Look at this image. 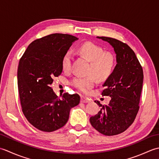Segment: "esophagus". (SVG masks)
Wrapping results in <instances>:
<instances>
[{
    "label": "esophagus",
    "mask_w": 159,
    "mask_h": 159,
    "mask_svg": "<svg viewBox=\"0 0 159 159\" xmlns=\"http://www.w3.org/2000/svg\"><path fill=\"white\" fill-rule=\"evenodd\" d=\"M80 102L83 103H87V102H89V101L88 99H87L86 98L81 96V98H80Z\"/></svg>",
    "instance_id": "34e87169"
}]
</instances>
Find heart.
<instances>
[{
  "mask_svg": "<svg viewBox=\"0 0 159 159\" xmlns=\"http://www.w3.org/2000/svg\"><path fill=\"white\" fill-rule=\"evenodd\" d=\"M79 51L90 61L89 74H93L100 80L105 79L110 75L114 66V58L110 53L104 52L101 47L91 42L82 43ZM72 52L67 51L61 60L62 69L67 72L72 66ZM96 83L93 75L85 77L77 76L71 81V85L84 93L88 92Z\"/></svg>",
  "mask_w": 159,
  "mask_h": 159,
  "instance_id": "b5f03b06",
  "label": "heart"
}]
</instances>
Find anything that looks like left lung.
<instances>
[{
	"label": "left lung",
	"instance_id": "obj_1",
	"mask_svg": "<svg viewBox=\"0 0 159 159\" xmlns=\"http://www.w3.org/2000/svg\"><path fill=\"white\" fill-rule=\"evenodd\" d=\"M108 42L116 55L117 64L103 84L102 96L111 98L109 105L101 107L90 117L92 126L101 134L112 136L123 133L133 123L139 109L143 73L135 53L126 43L107 37H96Z\"/></svg>",
	"mask_w": 159,
	"mask_h": 159
}]
</instances>
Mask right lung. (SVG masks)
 Listing matches in <instances>:
<instances>
[{"label": "right lung", "instance_id": "right-lung-1", "mask_svg": "<svg viewBox=\"0 0 159 159\" xmlns=\"http://www.w3.org/2000/svg\"><path fill=\"white\" fill-rule=\"evenodd\" d=\"M76 37L53 33L31 43L19 61L18 87L22 112L33 126L44 132L59 129L70 111L80 102L78 94L59 98L50 85L62 72L61 60Z\"/></svg>", "mask_w": 159, "mask_h": 159}]
</instances>
